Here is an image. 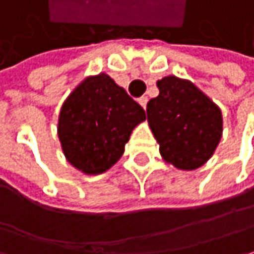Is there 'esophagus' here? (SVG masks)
I'll use <instances>...</instances> for the list:
<instances>
[{
  "instance_id": "obj_1",
  "label": "esophagus",
  "mask_w": 254,
  "mask_h": 254,
  "mask_svg": "<svg viewBox=\"0 0 254 254\" xmlns=\"http://www.w3.org/2000/svg\"><path fill=\"white\" fill-rule=\"evenodd\" d=\"M138 102H139V105H141L142 108L145 109V108H146V102H148V97H146V96L139 97V99H138Z\"/></svg>"
}]
</instances>
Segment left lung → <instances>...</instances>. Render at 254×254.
Segmentation results:
<instances>
[{"label": "left lung", "mask_w": 254, "mask_h": 254, "mask_svg": "<svg viewBox=\"0 0 254 254\" xmlns=\"http://www.w3.org/2000/svg\"><path fill=\"white\" fill-rule=\"evenodd\" d=\"M157 86L159 95L148 102L146 115L161 155L180 170L201 167L221 138L220 109L188 80L168 76Z\"/></svg>", "instance_id": "left-lung-1"}]
</instances>
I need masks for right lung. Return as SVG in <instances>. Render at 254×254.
Here are the masks:
<instances>
[{
	"label": "right lung",
	"instance_id": "add662e5",
	"mask_svg": "<svg viewBox=\"0 0 254 254\" xmlns=\"http://www.w3.org/2000/svg\"><path fill=\"white\" fill-rule=\"evenodd\" d=\"M145 111L102 73L80 83L64 102L59 138L67 161L86 174L109 170L122 157L132 129Z\"/></svg>",
	"mask_w": 254,
	"mask_h": 254
}]
</instances>
